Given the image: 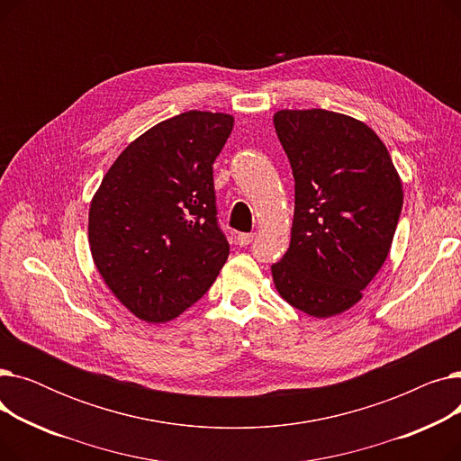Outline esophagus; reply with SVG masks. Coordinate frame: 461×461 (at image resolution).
Segmentation results:
<instances>
[{"instance_id":"34e87169","label":"esophagus","mask_w":461,"mask_h":461,"mask_svg":"<svg viewBox=\"0 0 461 461\" xmlns=\"http://www.w3.org/2000/svg\"><path fill=\"white\" fill-rule=\"evenodd\" d=\"M254 240V233H239L237 235V245L239 247H249Z\"/></svg>"}]
</instances>
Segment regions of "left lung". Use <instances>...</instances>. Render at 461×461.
<instances>
[{
  "instance_id": "left-lung-1",
  "label": "left lung",
  "mask_w": 461,
  "mask_h": 461,
  "mask_svg": "<svg viewBox=\"0 0 461 461\" xmlns=\"http://www.w3.org/2000/svg\"><path fill=\"white\" fill-rule=\"evenodd\" d=\"M295 179L292 243L275 263L282 299L332 318L362 299L389 256L403 205L402 181L379 136L321 108L273 117Z\"/></svg>"
}]
</instances>
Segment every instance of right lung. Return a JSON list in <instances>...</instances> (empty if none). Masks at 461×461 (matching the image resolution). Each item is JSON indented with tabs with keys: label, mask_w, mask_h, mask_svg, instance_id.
<instances>
[{
	"label": "right lung",
	"mask_w": 461,
	"mask_h": 461,
	"mask_svg": "<svg viewBox=\"0 0 461 461\" xmlns=\"http://www.w3.org/2000/svg\"><path fill=\"white\" fill-rule=\"evenodd\" d=\"M233 117L190 110L160 121L110 166L89 205V249L119 303L148 323L203 297L230 245L216 222L212 162Z\"/></svg>",
	"instance_id": "obj_1"
}]
</instances>
